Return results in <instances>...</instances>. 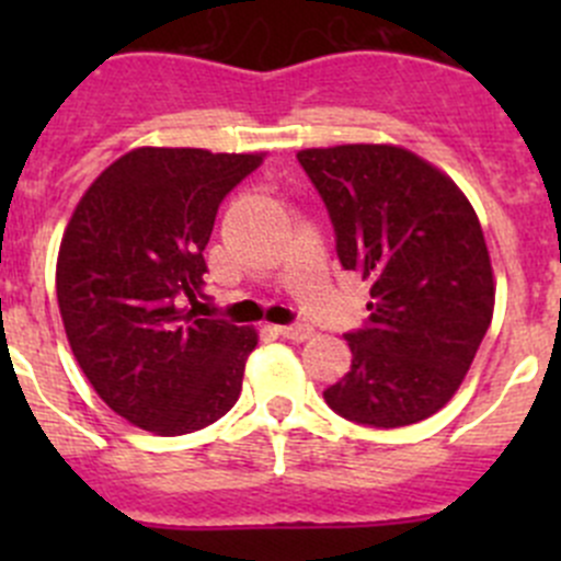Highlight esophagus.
<instances>
[{
    "mask_svg": "<svg viewBox=\"0 0 561 561\" xmlns=\"http://www.w3.org/2000/svg\"><path fill=\"white\" fill-rule=\"evenodd\" d=\"M279 331V336L290 339V342H307L309 336H312V325H307V322H293V325H279L276 328Z\"/></svg>",
    "mask_w": 561,
    "mask_h": 561,
    "instance_id": "1",
    "label": "esophagus"
}]
</instances>
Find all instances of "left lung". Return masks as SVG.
Segmentation results:
<instances>
[{
	"label": "left lung",
	"mask_w": 561,
	"mask_h": 561,
	"mask_svg": "<svg viewBox=\"0 0 561 561\" xmlns=\"http://www.w3.org/2000/svg\"><path fill=\"white\" fill-rule=\"evenodd\" d=\"M331 217L344 271L371 282L369 317L344 333L350 371L322 399L360 426L399 428L443 410L494 314V276L461 190L399 146L298 151Z\"/></svg>",
	"instance_id": "obj_1"
}]
</instances>
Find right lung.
<instances>
[{
	"label": "right lung",
	"instance_id": "1",
	"mask_svg": "<svg viewBox=\"0 0 561 561\" xmlns=\"http://www.w3.org/2000/svg\"><path fill=\"white\" fill-rule=\"evenodd\" d=\"M260 165V154L135 149L67 225L56 298L72 355L100 399L146 432H197L239 401L257 333L195 307L208 301L203 249L219 203Z\"/></svg>",
	"mask_w": 561,
	"mask_h": 561
}]
</instances>
